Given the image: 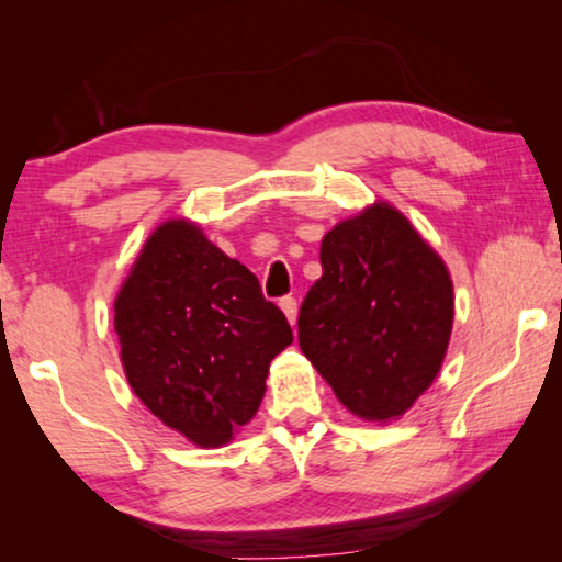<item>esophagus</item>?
Masks as SVG:
<instances>
[{
    "instance_id": "1",
    "label": "esophagus",
    "mask_w": 562,
    "mask_h": 562,
    "mask_svg": "<svg viewBox=\"0 0 562 562\" xmlns=\"http://www.w3.org/2000/svg\"><path fill=\"white\" fill-rule=\"evenodd\" d=\"M280 307L284 312V317L290 319V325H294V322H297V300H294V297H282L280 300Z\"/></svg>"
}]
</instances>
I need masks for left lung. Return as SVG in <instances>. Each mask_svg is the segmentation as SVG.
Listing matches in <instances>:
<instances>
[{
    "label": "left lung",
    "instance_id": "8db88e82",
    "mask_svg": "<svg viewBox=\"0 0 562 562\" xmlns=\"http://www.w3.org/2000/svg\"><path fill=\"white\" fill-rule=\"evenodd\" d=\"M297 339L351 414L402 416L441 369L453 325L449 270L392 205L339 223L319 247Z\"/></svg>",
    "mask_w": 562,
    "mask_h": 562
}]
</instances>
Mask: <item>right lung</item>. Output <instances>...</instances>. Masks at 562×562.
Returning a JSON list of instances; mask_svg holds the SVG:
<instances>
[{
  "mask_svg": "<svg viewBox=\"0 0 562 562\" xmlns=\"http://www.w3.org/2000/svg\"><path fill=\"white\" fill-rule=\"evenodd\" d=\"M113 310L131 389L198 446H223L250 422L292 341L258 278L186 221L148 237Z\"/></svg>",
  "mask_w": 562,
  "mask_h": 562,
  "instance_id": "1",
  "label": "right lung"
}]
</instances>
